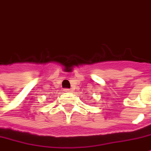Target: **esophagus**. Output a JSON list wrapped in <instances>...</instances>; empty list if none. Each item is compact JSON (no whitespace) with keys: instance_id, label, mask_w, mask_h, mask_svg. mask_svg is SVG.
<instances>
[{"instance_id":"esophagus-1","label":"esophagus","mask_w":151,"mask_h":151,"mask_svg":"<svg viewBox=\"0 0 151 151\" xmlns=\"http://www.w3.org/2000/svg\"><path fill=\"white\" fill-rule=\"evenodd\" d=\"M64 91H67V92H68V91H70V90H69V89H68V88H66V89H65V90H64Z\"/></svg>"}]
</instances>
